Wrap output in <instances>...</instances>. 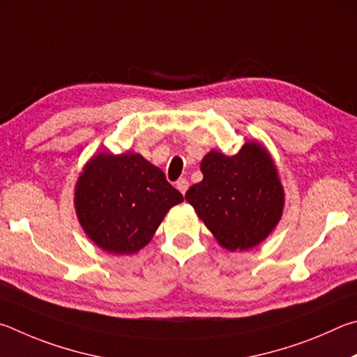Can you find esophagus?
Here are the masks:
<instances>
[{
	"label": "esophagus",
	"mask_w": 357,
	"mask_h": 357,
	"mask_svg": "<svg viewBox=\"0 0 357 357\" xmlns=\"http://www.w3.org/2000/svg\"><path fill=\"white\" fill-rule=\"evenodd\" d=\"M188 186H190V182L186 178H180V180H177V183H175V188L182 192V195H185L186 190H188Z\"/></svg>",
	"instance_id": "esophagus-1"
}]
</instances>
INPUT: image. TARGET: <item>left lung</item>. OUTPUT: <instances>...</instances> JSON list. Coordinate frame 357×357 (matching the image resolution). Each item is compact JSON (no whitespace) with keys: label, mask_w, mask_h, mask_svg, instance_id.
Segmentation results:
<instances>
[{"label":"left lung","mask_w":357,"mask_h":357,"mask_svg":"<svg viewBox=\"0 0 357 357\" xmlns=\"http://www.w3.org/2000/svg\"><path fill=\"white\" fill-rule=\"evenodd\" d=\"M202 182L185 199L220 246L248 251L265 241L284 213L285 192L271 153L249 139L235 155L210 150L201 161Z\"/></svg>","instance_id":"8db88e82"}]
</instances>
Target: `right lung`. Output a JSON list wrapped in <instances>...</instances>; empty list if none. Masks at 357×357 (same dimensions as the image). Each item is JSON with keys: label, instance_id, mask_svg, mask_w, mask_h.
Instances as JSON below:
<instances>
[{"label": "right lung", "instance_id": "1", "mask_svg": "<svg viewBox=\"0 0 357 357\" xmlns=\"http://www.w3.org/2000/svg\"><path fill=\"white\" fill-rule=\"evenodd\" d=\"M183 196L160 167L141 153L98 152L75 185V211L93 245L117 255L147 246L156 229Z\"/></svg>", "mask_w": 357, "mask_h": 357}]
</instances>
